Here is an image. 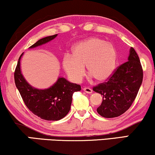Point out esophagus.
<instances>
[{
	"label": "esophagus",
	"mask_w": 155,
	"mask_h": 155,
	"mask_svg": "<svg viewBox=\"0 0 155 155\" xmlns=\"http://www.w3.org/2000/svg\"><path fill=\"white\" fill-rule=\"evenodd\" d=\"M83 90L86 93H87V94H92V90L89 87H84V88H83Z\"/></svg>",
	"instance_id": "esophagus-1"
}]
</instances>
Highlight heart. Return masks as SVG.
Here are the masks:
<instances>
[{"instance_id": "b5f03b06", "label": "heart", "mask_w": 155, "mask_h": 155, "mask_svg": "<svg viewBox=\"0 0 155 155\" xmlns=\"http://www.w3.org/2000/svg\"><path fill=\"white\" fill-rule=\"evenodd\" d=\"M117 54L114 45L99 38H90L79 42L73 48V56L65 55L63 66L69 78L80 82L85 73L98 81L109 79L116 68Z\"/></svg>"}]
</instances>
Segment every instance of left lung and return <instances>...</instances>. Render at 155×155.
<instances>
[{"instance_id":"1","label":"left lung","mask_w":155,"mask_h":155,"mask_svg":"<svg viewBox=\"0 0 155 155\" xmlns=\"http://www.w3.org/2000/svg\"><path fill=\"white\" fill-rule=\"evenodd\" d=\"M143 78L139 57L131 47L128 61L120 65L107 82L93 88L103 97L97 113L104 118L117 117L125 113L135 100Z\"/></svg>"}]
</instances>
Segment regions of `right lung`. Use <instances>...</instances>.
<instances>
[{
  "mask_svg": "<svg viewBox=\"0 0 155 155\" xmlns=\"http://www.w3.org/2000/svg\"><path fill=\"white\" fill-rule=\"evenodd\" d=\"M58 35L46 37L38 40L29 48L41 46L55 39ZM19 58L14 78L16 87L27 107L34 114L46 120H58L68 114L71 109L72 97L75 92L81 90L79 84L72 83L64 78L59 77L55 83L48 88L37 89L29 84L22 74Z\"/></svg>",
  "mask_w": 155,
  "mask_h": 155,
  "instance_id": "1",
  "label": "right lung"
}]
</instances>
